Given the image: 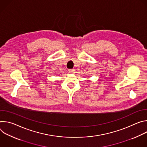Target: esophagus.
Returning a JSON list of instances; mask_svg holds the SVG:
<instances>
[{"label": "esophagus", "instance_id": "obj_1", "mask_svg": "<svg viewBox=\"0 0 147 147\" xmlns=\"http://www.w3.org/2000/svg\"><path fill=\"white\" fill-rule=\"evenodd\" d=\"M69 72L70 73H73H73H75V70L73 69H69Z\"/></svg>", "mask_w": 147, "mask_h": 147}]
</instances>
